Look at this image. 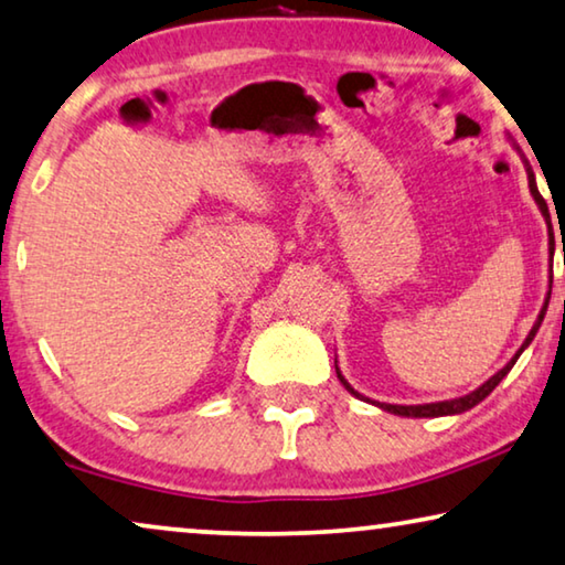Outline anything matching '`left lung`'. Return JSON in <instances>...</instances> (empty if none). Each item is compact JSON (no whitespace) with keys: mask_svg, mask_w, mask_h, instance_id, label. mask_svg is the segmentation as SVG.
I'll return each mask as SVG.
<instances>
[{"mask_svg":"<svg viewBox=\"0 0 565 565\" xmlns=\"http://www.w3.org/2000/svg\"><path fill=\"white\" fill-rule=\"evenodd\" d=\"M515 149L520 151V147H518V145H515ZM520 157H523V162H525V172H527V188H530V195H533L535 205L541 207V213H543V217H545V225H548V235H551V254H553V223H551V213H548V202L543 200L541 190H537L535 172H533V167H530V162H527V159H525L523 151H520ZM563 258H565V250H563ZM551 286H553V276H551V284H548V297H545V305H543V309H541V315H537L535 324H533V330L527 332L525 342L520 344V350L515 352V355H512L510 363L504 365L502 370H498V373H494V375L490 377V381H484L482 385H479L477 391H471V393H467V395H461V398H451V401H436V403H418V406H398V403H377V401H370V398H365V395H360L355 388H352V385H350L348 381H344V375L340 373V367H337V360H334L337 377H340V383H342L344 388H348L352 395H355V398L375 403L377 408L388 411V414H395V416H406V418H436V416H457V414H465V411L475 408L477 403H482V401L487 398V395H490L494 388H498V385L502 383V377L510 373L512 365L518 363V358L523 355L527 344L533 342V337L537 334V330H541V324H543V317H545V311H548V301H551Z\"/></svg>","mask_w":565,"mask_h":565,"instance_id":"8db88e82","label":"left lung"}]
</instances>
